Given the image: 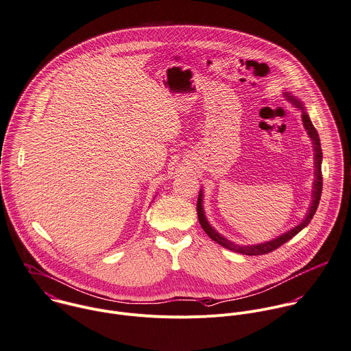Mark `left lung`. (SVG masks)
Here are the masks:
<instances>
[{
    "label": "left lung",
    "mask_w": 351,
    "mask_h": 351,
    "mask_svg": "<svg viewBox=\"0 0 351 351\" xmlns=\"http://www.w3.org/2000/svg\"><path fill=\"white\" fill-rule=\"evenodd\" d=\"M284 96L287 97V100H289L296 108H299L302 111V122H303V126L308 134V137L311 138L313 141V148H314V182H313V199H311V204L308 207V211L304 217V219L295 228H292L291 230L280 234L278 237L270 240V241H266V243H261V244H252V245H240V244H236L228 239H225L222 234H219L207 221L206 215H204V208H203V192L200 191L199 193V197H197V217H199V222L203 228V230L207 233V236L210 239H213L215 243H218L219 245L230 250V251H234L237 254H243V255H262V254H267L270 251H274L276 248H278L280 245H282L284 243H287L288 240H291L295 234H298L303 228H306L308 225V222L311 221L314 213L317 211V207H318V203H319V197H321V191H322V174H321V162H322V151H321V144H319V137H318V133L315 130V128L313 126L307 112H306V108L303 106L302 101H299L298 99H295L293 96H291L288 92L284 93Z\"/></svg>",
    "instance_id": "1"
}]
</instances>
